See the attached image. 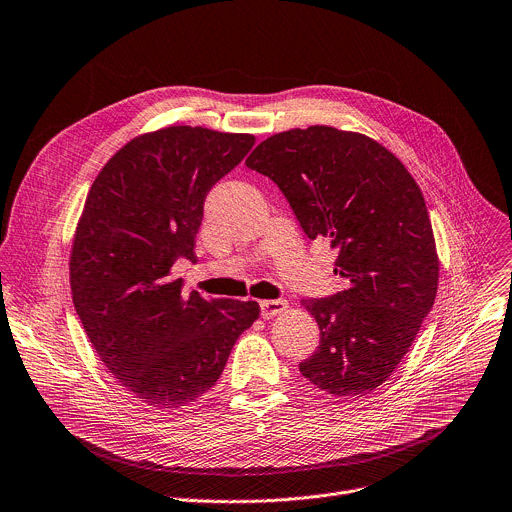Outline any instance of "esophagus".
<instances>
[{
  "mask_svg": "<svg viewBox=\"0 0 512 512\" xmlns=\"http://www.w3.org/2000/svg\"><path fill=\"white\" fill-rule=\"evenodd\" d=\"M259 307H261V315L263 319H269L281 311H285L287 307V299H269V301H259Z\"/></svg>",
  "mask_w": 512,
  "mask_h": 512,
  "instance_id": "obj_1",
  "label": "esophagus"
}]
</instances>
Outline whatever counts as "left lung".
Segmentation results:
<instances>
[{"label": "left lung", "instance_id": "obj_1", "mask_svg": "<svg viewBox=\"0 0 512 512\" xmlns=\"http://www.w3.org/2000/svg\"><path fill=\"white\" fill-rule=\"evenodd\" d=\"M269 177L299 227L337 251L346 289L303 299L319 348L299 372L333 396H364L408 354L438 289V255L420 187L380 142L331 126L273 134L245 160Z\"/></svg>", "mask_w": 512, "mask_h": 512}]
</instances>
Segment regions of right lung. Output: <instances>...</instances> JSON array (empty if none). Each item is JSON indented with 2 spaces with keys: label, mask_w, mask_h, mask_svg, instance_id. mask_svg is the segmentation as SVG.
Wrapping results in <instances>:
<instances>
[{
  "label": "right lung",
  "mask_w": 512,
  "mask_h": 512,
  "mask_svg": "<svg viewBox=\"0 0 512 512\" xmlns=\"http://www.w3.org/2000/svg\"><path fill=\"white\" fill-rule=\"evenodd\" d=\"M251 134L168 126L130 140L96 177L70 285L108 372L152 408H181L219 380L257 301L183 295L170 267L195 261L209 191L253 148Z\"/></svg>",
  "instance_id": "right-lung-1"
}]
</instances>
